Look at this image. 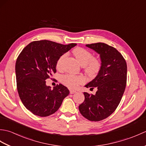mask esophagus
Listing matches in <instances>:
<instances>
[{"label": "esophagus", "mask_w": 146, "mask_h": 146, "mask_svg": "<svg viewBox=\"0 0 146 146\" xmlns=\"http://www.w3.org/2000/svg\"><path fill=\"white\" fill-rule=\"evenodd\" d=\"M76 90H70V94H75V93H76Z\"/></svg>", "instance_id": "34e87169"}]
</instances>
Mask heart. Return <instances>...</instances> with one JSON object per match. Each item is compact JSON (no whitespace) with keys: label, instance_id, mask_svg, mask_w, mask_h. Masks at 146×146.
Returning a JSON list of instances; mask_svg holds the SVG:
<instances>
[{"label":"heart","instance_id":"b5f03b06","mask_svg":"<svg viewBox=\"0 0 146 146\" xmlns=\"http://www.w3.org/2000/svg\"><path fill=\"white\" fill-rule=\"evenodd\" d=\"M73 53L75 55L79 63L84 66L85 72L90 76H95L98 74L101 68V63L98 59L94 58L92 52L83 48H76L73 49ZM66 56V54H62L56 61V68H60L62 61ZM84 81L82 76L72 75H66L62 76L61 82L68 87L74 88Z\"/></svg>","mask_w":146,"mask_h":146}]
</instances>
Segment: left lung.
<instances>
[{"label": "left lung", "instance_id": "8db88e82", "mask_svg": "<svg viewBox=\"0 0 146 146\" xmlns=\"http://www.w3.org/2000/svg\"><path fill=\"white\" fill-rule=\"evenodd\" d=\"M100 54L101 68L95 78L85 86L97 88L95 95L84 92L85 100L79 105L82 115L90 121L106 119L115 110L124 93L127 63L117 49L105 43L86 44ZM90 88V89H91Z\"/></svg>", "mask_w": 146, "mask_h": 146}]
</instances>
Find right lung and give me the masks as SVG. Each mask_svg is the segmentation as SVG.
Wrapping results in <instances>:
<instances>
[{
  "label": "right lung",
  "instance_id": "right-lung-1",
  "mask_svg": "<svg viewBox=\"0 0 146 146\" xmlns=\"http://www.w3.org/2000/svg\"><path fill=\"white\" fill-rule=\"evenodd\" d=\"M76 44L64 45L48 40L33 41L24 48L15 63L17 88L23 105L39 117L55 113L69 95L62 84L51 90L45 80L56 72V61Z\"/></svg>",
  "mask_w": 146,
  "mask_h": 146
}]
</instances>
